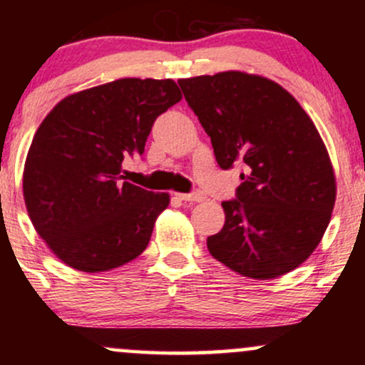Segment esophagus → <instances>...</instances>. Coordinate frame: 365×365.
<instances>
[{
  "label": "esophagus",
  "instance_id": "34e87169",
  "mask_svg": "<svg viewBox=\"0 0 365 365\" xmlns=\"http://www.w3.org/2000/svg\"><path fill=\"white\" fill-rule=\"evenodd\" d=\"M177 197L180 200H185V202H199V200L204 199V197L197 194V192H194V194H177Z\"/></svg>",
  "mask_w": 365,
  "mask_h": 365
}]
</instances>
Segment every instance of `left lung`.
<instances>
[{"instance_id":"left-lung-1","label":"left lung","mask_w":365,"mask_h":365,"mask_svg":"<svg viewBox=\"0 0 365 365\" xmlns=\"http://www.w3.org/2000/svg\"><path fill=\"white\" fill-rule=\"evenodd\" d=\"M211 137L220 168L244 166L225 226L207 237L212 257L252 279H273L309 259L328 228L336 177L311 116L279 83L220 72L180 78Z\"/></svg>"}]
</instances>
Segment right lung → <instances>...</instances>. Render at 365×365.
<instances>
[{"label": "right lung", "instance_id": "obj_1", "mask_svg": "<svg viewBox=\"0 0 365 365\" xmlns=\"http://www.w3.org/2000/svg\"><path fill=\"white\" fill-rule=\"evenodd\" d=\"M182 99L171 78H118L61 99L37 128L24 166L36 232L73 269L103 273L144 252L168 192L121 182L154 120Z\"/></svg>", "mask_w": 365, "mask_h": 365}]
</instances>
